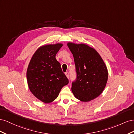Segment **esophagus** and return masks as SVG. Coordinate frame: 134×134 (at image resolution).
Listing matches in <instances>:
<instances>
[{
	"label": "esophagus",
	"mask_w": 134,
	"mask_h": 134,
	"mask_svg": "<svg viewBox=\"0 0 134 134\" xmlns=\"http://www.w3.org/2000/svg\"><path fill=\"white\" fill-rule=\"evenodd\" d=\"M65 74H66V76H67V77L68 79L69 78V77H70V74H69V72H66V73H65Z\"/></svg>",
	"instance_id": "esophagus-1"
}]
</instances>
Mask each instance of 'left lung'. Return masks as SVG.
<instances>
[{"label": "left lung", "mask_w": 134, "mask_h": 134, "mask_svg": "<svg viewBox=\"0 0 134 134\" xmlns=\"http://www.w3.org/2000/svg\"><path fill=\"white\" fill-rule=\"evenodd\" d=\"M74 56L76 79L72 83V91L82 102L96 98L103 92L108 80V71L99 53L83 44H67Z\"/></svg>", "instance_id": "1"}]
</instances>
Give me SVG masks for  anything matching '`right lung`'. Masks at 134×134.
Instances as JSON below:
<instances>
[{"label":"right lung","instance_id":"right-lung-1","mask_svg":"<svg viewBox=\"0 0 134 134\" xmlns=\"http://www.w3.org/2000/svg\"><path fill=\"white\" fill-rule=\"evenodd\" d=\"M62 45L56 44L40 47L33 55L27 70L30 91L45 103L54 100L62 87L69 82L55 58Z\"/></svg>","mask_w":134,"mask_h":134}]
</instances>
